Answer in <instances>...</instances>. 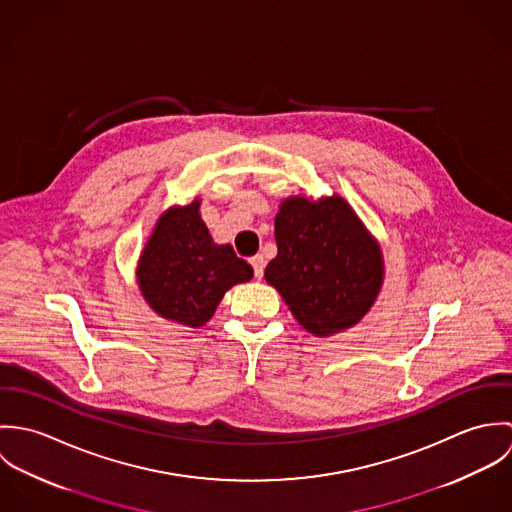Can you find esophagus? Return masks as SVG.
Segmentation results:
<instances>
[{"label":"esophagus","mask_w":512,"mask_h":512,"mask_svg":"<svg viewBox=\"0 0 512 512\" xmlns=\"http://www.w3.org/2000/svg\"><path fill=\"white\" fill-rule=\"evenodd\" d=\"M250 264H252V268H254V276L260 280V278L264 276V258L258 254V256H254V258H250Z\"/></svg>","instance_id":"esophagus-1"}]
</instances>
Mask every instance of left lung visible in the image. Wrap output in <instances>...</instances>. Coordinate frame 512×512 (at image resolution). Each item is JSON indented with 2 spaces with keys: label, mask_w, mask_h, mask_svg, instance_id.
Returning a JSON list of instances; mask_svg holds the SVG:
<instances>
[{
  "label": "left lung",
  "mask_w": 512,
  "mask_h": 512,
  "mask_svg": "<svg viewBox=\"0 0 512 512\" xmlns=\"http://www.w3.org/2000/svg\"><path fill=\"white\" fill-rule=\"evenodd\" d=\"M276 244L264 276L305 331L329 337L365 317L380 292L384 260L343 197L286 199L276 215Z\"/></svg>",
  "instance_id": "1"
}]
</instances>
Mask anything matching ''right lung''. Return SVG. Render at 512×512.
<instances>
[{"label": "right lung", "instance_id": "1", "mask_svg": "<svg viewBox=\"0 0 512 512\" xmlns=\"http://www.w3.org/2000/svg\"><path fill=\"white\" fill-rule=\"evenodd\" d=\"M201 201L167 209L140 256L136 278L147 305L161 317L203 327L232 286L248 282L252 266L230 244H215L199 215Z\"/></svg>", "mask_w": 512, "mask_h": 512}]
</instances>
